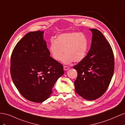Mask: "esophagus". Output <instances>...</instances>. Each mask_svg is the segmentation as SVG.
Instances as JSON below:
<instances>
[{"instance_id":"1","label":"esophagus","mask_w":125,"mask_h":125,"mask_svg":"<svg viewBox=\"0 0 125 125\" xmlns=\"http://www.w3.org/2000/svg\"><path fill=\"white\" fill-rule=\"evenodd\" d=\"M69 69V67H68V66H63V69L65 70H68Z\"/></svg>"}]
</instances>
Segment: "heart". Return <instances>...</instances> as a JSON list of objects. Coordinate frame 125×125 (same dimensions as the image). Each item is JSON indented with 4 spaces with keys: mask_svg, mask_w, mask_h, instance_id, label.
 I'll return each instance as SVG.
<instances>
[{
    "mask_svg": "<svg viewBox=\"0 0 125 125\" xmlns=\"http://www.w3.org/2000/svg\"><path fill=\"white\" fill-rule=\"evenodd\" d=\"M88 47V40L84 34L79 32L63 33L54 40L52 39L49 45V52L57 61L61 59L65 65L73 62H80L84 58Z\"/></svg>",
    "mask_w": 125,
    "mask_h": 125,
    "instance_id": "heart-1",
    "label": "heart"
}]
</instances>
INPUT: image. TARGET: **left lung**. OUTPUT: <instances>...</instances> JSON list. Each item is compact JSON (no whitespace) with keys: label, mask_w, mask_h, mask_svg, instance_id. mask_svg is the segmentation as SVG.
Wrapping results in <instances>:
<instances>
[{"label":"left lung","mask_w":125,"mask_h":125,"mask_svg":"<svg viewBox=\"0 0 125 125\" xmlns=\"http://www.w3.org/2000/svg\"><path fill=\"white\" fill-rule=\"evenodd\" d=\"M92 32V43L88 54L73 67L77 71L75 91L84 99L100 97L107 89L114 71V56L110 44L97 29Z\"/></svg>","instance_id":"1"}]
</instances>
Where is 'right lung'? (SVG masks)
<instances>
[{"label":"right lung","mask_w":125,"mask_h":125,"mask_svg":"<svg viewBox=\"0 0 125 125\" xmlns=\"http://www.w3.org/2000/svg\"><path fill=\"white\" fill-rule=\"evenodd\" d=\"M43 31L31 32L19 41L11 56L10 73L15 86L26 99L44 102L52 93L63 66L50 56Z\"/></svg>","instance_id":"1"}]
</instances>
